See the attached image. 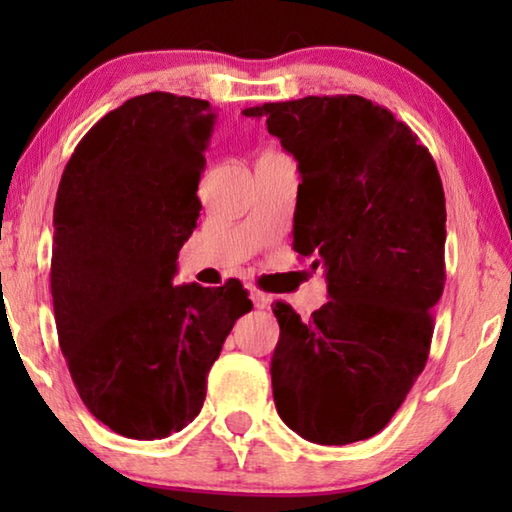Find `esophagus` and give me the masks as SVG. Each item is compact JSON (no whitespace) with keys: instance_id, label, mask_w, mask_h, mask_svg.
I'll return each mask as SVG.
<instances>
[{"instance_id":"1","label":"esophagus","mask_w":512,"mask_h":512,"mask_svg":"<svg viewBox=\"0 0 512 512\" xmlns=\"http://www.w3.org/2000/svg\"><path fill=\"white\" fill-rule=\"evenodd\" d=\"M248 296H250V300H253V305L257 309H264V307L271 305V296H268V293H264V291H259L257 287H253V284L248 287Z\"/></svg>"}]
</instances>
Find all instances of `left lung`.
Here are the masks:
<instances>
[{
  "label": "left lung",
  "mask_w": 512,
  "mask_h": 512,
  "mask_svg": "<svg viewBox=\"0 0 512 512\" xmlns=\"http://www.w3.org/2000/svg\"><path fill=\"white\" fill-rule=\"evenodd\" d=\"M298 160L293 248L323 266L327 305L275 302L280 418L305 440L375 436L424 370L445 287V192L427 146L357 94L246 108Z\"/></svg>",
  "instance_id": "obj_1"
}]
</instances>
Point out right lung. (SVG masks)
Segmentation results:
<instances>
[{
  "instance_id": "add662e5",
  "label": "right lung",
  "mask_w": 512,
  "mask_h": 512,
  "mask_svg": "<svg viewBox=\"0 0 512 512\" xmlns=\"http://www.w3.org/2000/svg\"><path fill=\"white\" fill-rule=\"evenodd\" d=\"M214 119L203 99L140 94L85 133L60 178L58 343L83 404L119 436L158 440L187 427L225 336L253 309L239 280L173 287L201 212Z\"/></svg>"
}]
</instances>
